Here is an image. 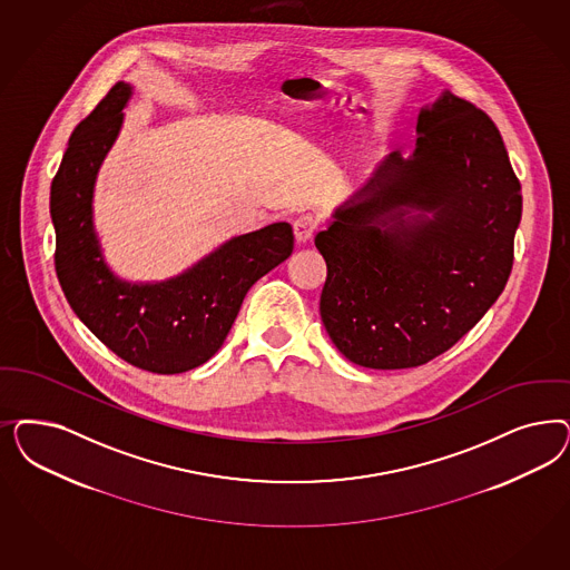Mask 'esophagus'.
Segmentation results:
<instances>
[{"label":"esophagus","instance_id":"34e87169","mask_svg":"<svg viewBox=\"0 0 570 570\" xmlns=\"http://www.w3.org/2000/svg\"><path fill=\"white\" fill-rule=\"evenodd\" d=\"M318 228V218L314 214H304L294 222V235L297 243H306Z\"/></svg>","mask_w":570,"mask_h":570}]
</instances>
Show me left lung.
I'll return each mask as SVG.
<instances>
[{
	"instance_id": "1",
	"label": "left lung",
	"mask_w": 570,
	"mask_h": 570,
	"mask_svg": "<svg viewBox=\"0 0 570 570\" xmlns=\"http://www.w3.org/2000/svg\"><path fill=\"white\" fill-rule=\"evenodd\" d=\"M417 134L413 155L386 157L314 239L323 325L361 367H420L455 346L514 264L522 195L491 117L442 92Z\"/></svg>"
}]
</instances>
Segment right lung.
Listing matches in <instances>:
<instances>
[{
    "label": "right lung",
    "mask_w": 570,
    "mask_h": 570,
    "mask_svg": "<svg viewBox=\"0 0 570 570\" xmlns=\"http://www.w3.org/2000/svg\"><path fill=\"white\" fill-rule=\"evenodd\" d=\"M131 88L119 81L75 128L50 190L56 275L79 321L134 367L184 373L220 350L257 278L294 252V230L276 222L226 240L183 275L138 285L112 275L94 233L96 174L112 147Z\"/></svg>",
    "instance_id": "1"
}]
</instances>
